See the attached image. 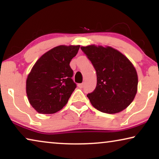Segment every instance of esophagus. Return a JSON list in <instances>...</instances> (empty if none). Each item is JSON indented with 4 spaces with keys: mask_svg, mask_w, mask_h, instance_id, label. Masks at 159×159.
Masks as SVG:
<instances>
[{
    "mask_svg": "<svg viewBox=\"0 0 159 159\" xmlns=\"http://www.w3.org/2000/svg\"><path fill=\"white\" fill-rule=\"evenodd\" d=\"M78 87H79L80 88H82L84 87V83H80L78 84Z\"/></svg>",
    "mask_w": 159,
    "mask_h": 159,
    "instance_id": "esophagus-1",
    "label": "esophagus"
}]
</instances>
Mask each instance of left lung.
Here are the masks:
<instances>
[{
	"instance_id": "left-lung-1",
	"label": "left lung",
	"mask_w": 159,
	"mask_h": 159,
	"mask_svg": "<svg viewBox=\"0 0 159 159\" xmlns=\"http://www.w3.org/2000/svg\"><path fill=\"white\" fill-rule=\"evenodd\" d=\"M81 49L96 71V88L87 95L93 107L106 114L125 110L138 91V77L133 64L112 47L90 45Z\"/></svg>"
}]
</instances>
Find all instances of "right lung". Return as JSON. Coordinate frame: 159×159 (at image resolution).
Returning <instances> with one entry per match:
<instances>
[{
	"label": "right lung",
	"mask_w": 159,
	"mask_h": 159,
	"mask_svg": "<svg viewBox=\"0 0 159 159\" xmlns=\"http://www.w3.org/2000/svg\"><path fill=\"white\" fill-rule=\"evenodd\" d=\"M80 45H58L43 54L32 67L26 81L31 106L40 114L58 111L76 88L69 64Z\"/></svg>",
	"instance_id": "obj_1"
}]
</instances>
